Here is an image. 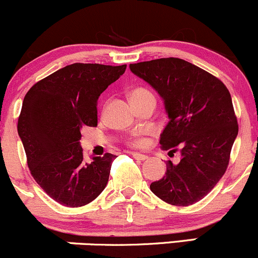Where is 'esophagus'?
Here are the masks:
<instances>
[{
    "instance_id": "obj_1",
    "label": "esophagus",
    "mask_w": 258,
    "mask_h": 258,
    "mask_svg": "<svg viewBox=\"0 0 258 258\" xmlns=\"http://www.w3.org/2000/svg\"><path fill=\"white\" fill-rule=\"evenodd\" d=\"M132 155H133V157H134L135 160H138V161H145V160H147V156H146V155H143V153L133 152Z\"/></svg>"
}]
</instances>
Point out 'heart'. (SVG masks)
Here are the masks:
<instances>
[{"instance_id": "b5f03b06", "label": "heart", "mask_w": 258, "mask_h": 258, "mask_svg": "<svg viewBox=\"0 0 258 258\" xmlns=\"http://www.w3.org/2000/svg\"><path fill=\"white\" fill-rule=\"evenodd\" d=\"M145 96H153V94L149 90V89H146V88H137V89H134V90H132V92H130V100L145 97ZM153 97H155V96H153ZM130 144H132L133 146H141V145L144 144V140H143V138L140 137V134H137L134 138L132 139Z\"/></svg>"}]
</instances>
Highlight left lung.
I'll return each mask as SVG.
<instances>
[{"label":"left lung","mask_w":258,"mask_h":258,"mask_svg":"<svg viewBox=\"0 0 258 258\" xmlns=\"http://www.w3.org/2000/svg\"><path fill=\"white\" fill-rule=\"evenodd\" d=\"M129 67L164 101L169 121L161 134V149L180 152V162L168 161L166 175L150 189L174 206L196 204L216 186L229 164L239 132L230 92L215 75L180 58Z\"/></svg>","instance_id":"left-lung-1"}]
</instances>
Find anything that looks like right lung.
I'll return each mask as SVG.
<instances>
[{
  "instance_id": "obj_1",
  "label": "right lung",
  "mask_w": 258,
  "mask_h": 258,
  "mask_svg": "<svg viewBox=\"0 0 258 258\" xmlns=\"http://www.w3.org/2000/svg\"><path fill=\"white\" fill-rule=\"evenodd\" d=\"M126 64L73 63L34 84L25 95L18 134L31 175L67 207L90 204L103 191L117 156L84 161L82 129L97 125V100Z\"/></svg>"
}]
</instances>
